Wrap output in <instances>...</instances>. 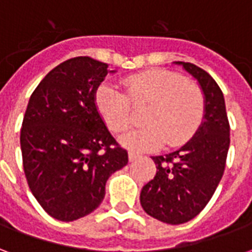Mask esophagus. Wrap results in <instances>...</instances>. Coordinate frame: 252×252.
Here are the masks:
<instances>
[{
  "mask_svg": "<svg viewBox=\"0 0 252 252\" xmlns=\"http://www.w3.org/2000/svg\"><path fill=\"white\" fill-rule=\"evenodd\" d=\"M140 155L136 153H129L128 154V158H129V162H133V160H136L137 158H139Z\"/></svg>",
  "mask_w": 252,
  "mask_h": 252,
  "instance_id": "obj_1",
  "label": "esophagus"
}]
</instances>
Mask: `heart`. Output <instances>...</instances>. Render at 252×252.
Masks as SVG:
<instances>
[{"mask_svg":"<svg viewBox=\"0 0 252 252\" xmlns=\"http://www.w3.org/2000/svg\"><path fill=\"white\" fill-rule=\"evenodd\" d=\"M124 94L110 85L95 92L97 110L110 131L121 133L132 121V107L146 109L144 126L126 132L121 144L133 151L180 146L193 136L205 116V95L198 83L167 70H148L123 79Z\"/></svg>","mask_w":252,"mask_h":252,"instance_id":"b5f03b06","label":"heart"}]
</instances>
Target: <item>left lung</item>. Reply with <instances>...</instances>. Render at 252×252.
<instances>
[{
  "label": "left lung",
  "mask_w": 252,
  "mask_h": 252,
  "mask_svg": "<svg viewBox=\"0 0 252 252\" xmlns=\"http://www.w3.org/2000/svg\"><path fill=\"white\" fill-rule=\"evenodd\" d=\"M175 64H181L200 83L205 95V116L185 146L164 157H153L157 174L143 186L140 204L154 219L177 225L194 219L205 208L221 180L229 148V123L216 81L193 63Z\"/></svg>",
  "instance_id": "obj_1"
}]
</instances>
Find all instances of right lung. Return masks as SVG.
Masks as SVG:
<instances>
[{"label":"right lung","mask_w":252,"mask_h":252,"mask_svg":"<svg viewBox=\"0 0 252 252\" xmlns=\"http://www.w3.org/2000/svg\"><path fill=\"white\" fill-rule=\"evenodd\" d=\"M108 72V64L93 58H71L41 79L25 110V177L43 209L61 221L95 211L108 178L128 163L94 101Z\"/></svg>","instance_id":"add662e5"}]
</instances>
